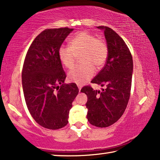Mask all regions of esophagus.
Wrapping results in <instances>:
<instances>
[{"label": "esophagus", "mask_w": 160, "mask_h": 160, "mask_svg": "<svg viewBox=\"0 0 160 160\" xmlns=\"http://www.w3.org/2000/svg\"><path fill=\"white\" fill-rule=\"evenodd\" d=\"M78 89H79V91H80L81 88H82V85H80V84H78Z\"/></svg>", "instance_id": "34e87169"}]
</instances>
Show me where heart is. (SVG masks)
I'll use <instances>...</instances> for the list:
<instances>
[{
    "instance_id": "b5f03b06",
    "label": "heart",
    "mask_w": 160,
    "mask_h": 160,
    "mask_svg": "<svg viewBox=\"0 0 160 160\" xmlns=\"http://www.w3.org/2000/svg\"><path fill=\"white\" fill-rule=\"evenodd\" d=\"M80 55L82 65L70 70L68 78L71 82L82 85L93 77L95 68L100 69L105 65L108 56L107 43L89 32L80 31L70 40L69 46L62 45L58 50L60 61L68 69L74 65L76 57Z\"/></svg>"
}]
</instances>
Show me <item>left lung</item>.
<instances>
[{
	"label": "left lung",
	"instance_id": "1",
	"mask_svg": "<svg viewBox=\"0 0 160 160\" xmlns=\"http://www.w3.org/2000/svg\"><path fill=\"white\" fill-rule=\"evenodd\" d=\"M98 28L104 30L108 56L105 66L91 82L105 88L102 91L95 90L91 85H86L80 92L88 96V122L98 128H107L121 118L128 105L133 61L128 45L120 35L109 27Z\"/></svg>",
	"mask_w": 160,
	"mask_h": 160
}]
</instances>
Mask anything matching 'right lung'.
I'll use <instances>...</instances> for the list:
<instances>
[{
  "label": "right lung",
  "mask_w": 160,
  "mask_h": 160,
  "mask_svg": "<svg viewBox=\"0 0 160 160\" xmlns=\"http://www.w3.org/2000/svg\"><path fill=\"white\" fill-rule=\"evenodd\" d=\"M68 27L45 29L28 50L22 70V84L27 108L40 126L58 130L67 125L68 114L79 92L66 78L58 50L72 31Z\"/></svg>",
  "instance_id": "add662e5"
}]
</instances>
